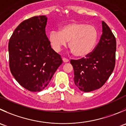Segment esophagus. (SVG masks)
Listing matches in <instances>:
<instances>
[{"instance_id": "esophagus-1", "label": "esophagus", "mask_w": 126, "mask_h": 126, "mask_svg": "<svg viewBox=\"0 0 126 126\" xmlns=\"http://www.w3.org/2000/svg\"><path fill=\"white\" fill-rule=\"evenodd\" d=\"M63 62H64V63H67V62H69V60L67 59V58H63Z\"/></svg>"}]
</instances>
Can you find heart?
I'll return each mask as SVG.
<instances>
[{
    "label": "heart",
    "instance_id": "heart-1",
    "mask_svg": "<svg viewBox=\"0 0 126 126\" xmlns=\"http://www.w3.org/2000/svg\"><path fill=\"white\" fill-rule=\"evenodd\" d=\"M98 39V32L95 27L77 21L64 24L60 31L52 30L48 34V41L55 52L60 51L69 41L72 52L79 58L89 55L95 48Z\"/></svg>",
    "mask_w": 126,
    "mask_h": 126
}]
</instances>
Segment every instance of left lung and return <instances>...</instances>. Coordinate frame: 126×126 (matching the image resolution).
Segmentation results:
<instances>
[{
	"label": "left lung",
	"instance_id": "obj_1",
	"mask_svg": "<svg viewBox=\"0 0 126 126\" xmlns=\"http://www.w3.org/2000/svg\"><path fill=\"white\" fill-rule=\"evenodd\" d=\"M116 41L108 25L102 21V35L94 50L86 58L70 61L74 69V84L89 92L102 87L114 70Z\"/></svg>",
	"mask_w": 126,
	"mask_h": 126
}]
</instances>
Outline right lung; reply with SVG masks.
<instances>
[{
    "label": "right lung",
    "mask_w": 126,
    "mask_h": 126,
    "mask_svg": "<svg viewBox=\"0 0 126 126\" xmlns=\"http://www.w3.org/2000/svg\"><path fill=\"white\" fill-rule=\"evenodd\" d=\"M47 22L45 15L23 21L8 43L11 73L22 87L31 92L44 90L63 62L46 36Z\"/></svg>",
    "instance_id": "obj_1"
}]
</instances>
